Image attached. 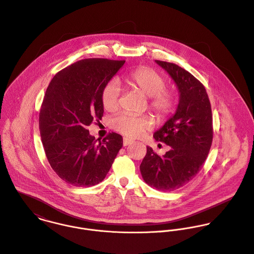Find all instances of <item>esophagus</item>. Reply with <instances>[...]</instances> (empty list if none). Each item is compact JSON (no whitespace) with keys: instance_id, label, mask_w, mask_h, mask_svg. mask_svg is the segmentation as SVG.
<instances>
[{"instance_id":"34e87169","label":"esophagus","mask_w":254,"mask_h":254,"mask_svg":"<svg viewBox=\"0 0 254 254\" xmlns=\"http://www.w3.org/2000/svg\"><path fill=\"white\" fill-rule=\"evenodd\" d=\"M133 143V140H131V139H128V138H124L123 139V146L125 147V146H129V145H131Z\"/></svg>"}]
</instances>
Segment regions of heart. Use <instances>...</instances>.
<instances>
[{
    "label": "heart",
    "mask_w": 254,
    "mask_h": 254,
    "mask_svg": "<svg viewBox=\"0 0 254 254\" xmlns=\"http://www.w3.org/2000/svg\"><path fill=\"white\" fill-rule=\"evenodd\" d=\"M131 88L142 92L149 98L150 109L159 117L165 118L173 111L176 103L174 90L166 88L167 81L158 71L150 67H141L131 71L124 79ZM101 103L106 111H115L120 103V88L115 82H109L101 90ZM111 127L128 137H138L153 128V120L149 116H136L122 113L110 121Z\"/></svg>",
    "instance_id": "heart-1"
}]
</instances>
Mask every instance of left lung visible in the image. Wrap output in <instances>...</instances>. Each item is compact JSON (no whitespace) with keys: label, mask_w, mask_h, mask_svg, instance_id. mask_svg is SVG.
<instances>
[{"label":"left lung","mask_w":254,"mask_h":254,"mask_svg":"<svg viewBox=\"0 0 254 254\" xmlns=\"http://www.w3.org/2000/svg\"><path fill=\"white\" fill-rule=\"evenodd\" d=\"M174 81L179 91L176 111L155 132L156 141L170 147L163 157L151 147L140 166L143 179L161 191H173L191 181L201 170L213 141V118L207 91L181 67L156 60Z\"/></svg>","instance_id":"left-lung-1"}]
</instances>
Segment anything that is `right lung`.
<instances>
[{"label": "right lung", "mask_w": 254, "mask_h": 254, "mask_svg": "<svg viewBox=\"0 0 254 254\" xmlns=\"http://www.w3.org/2000/svg\"><path fill=\"white\" fill-rule=\"evenodd\" d=\"M125 61L85 59L58 72L48 85L39 113V130L47 160L67 183L92 186L101 182L119 150L122 136L109 133L102 142L86 129L101 120V90Z\"/></svg>", "instance_id": "add662e5"}]
</instances>
